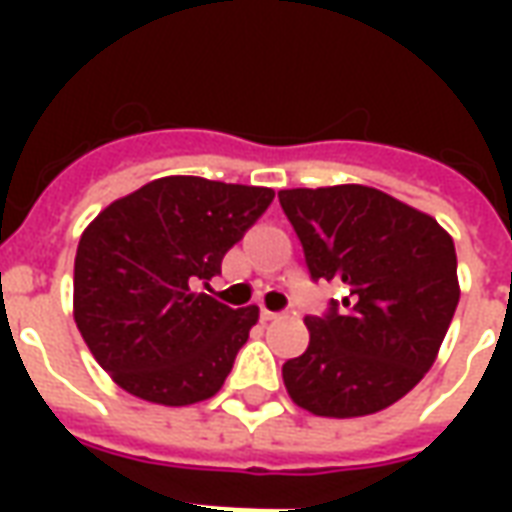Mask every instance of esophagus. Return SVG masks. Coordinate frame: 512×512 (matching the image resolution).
Instances as JSON below:
<instances>
[{
    "label": "esophagus",
    "mask_w": 512,
    "mask_h": 512,
    "mask_svg": "<svg viewBox=\"0 0 512 512\" xmlns=\"http://www.w3.org/2000/svg\"><path fill=\"white\" fill-rule=\"evenodd\" d=\"M260 318H263V321H277V318H282V312L263 310V312H260Z\"/></svg>",
    "instance_id": "obj_1"
}]
</instances>
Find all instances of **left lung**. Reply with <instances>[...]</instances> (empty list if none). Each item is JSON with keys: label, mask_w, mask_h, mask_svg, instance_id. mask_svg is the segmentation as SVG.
Listing matches in <instances>:
<instances>
[{"label": "left lung", "mask_w": 512, "mask_h": 512, "mask_svg": "<svg viewBox=\"0 0 512 512\" xmlns=\"http://www.w3.org/2000/svg\"><path fill=\"white\" fill-rule=\"evenodd\" d=\"M312 279L348 285L323 318H304L310 345L282 365L290 400L315 417H367L428 373L461 299L450 233L384 191L343 183L282 189Z\"/></svg>", "instance_id": "left-lung-1"}]
</instances>
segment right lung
Segmentation results:
<instances>
[{
  "label": "right lung",
  "mask_w": 512,
  "mask_h": 512,
  "mask_svg": "<svg viewBox=\"0 0 512 512\" xmlns=\"http://www.w3.org/2000/svg\"><path fill=\"white\" fill-rule=\"evenodd\" d=\"M274 200L266 186L169 175L87 224L73 263V321L120 389L191 406L222 389L260 318L197 293Z\"/></svg>",
  "instance_id": "1"
}]
</instances>
